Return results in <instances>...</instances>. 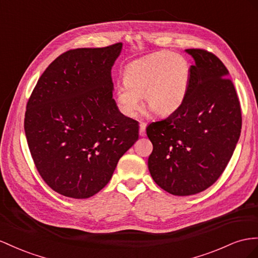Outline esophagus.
I'll return each instance as SVG.
<instances>
[{"instance_id": "34e87169", "label": "esophagus", "mask_w": 258, "mask_h": 258, "mask_svg": "<svg viewBox=\"0 0 258 258\" xmlns=\"http://www.w3.org/2000/svg\"><path fill=\"white\" fill-rule=\"evenodd\" d=\"M145 128H146V124L144 122L140 123V130H139V134H140L141 137L145 136Z\"/></svg>"}]
</instances>
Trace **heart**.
<instances>
[{
	"mask_svg": "<svg viewBox=\"0 0 258 258\" xmlns=\"http://www.w3.org/2000/svg\"><path fill=\"white\" fill-rule=\"evenodd\" d=\"M190 68L179 54L161 52L131 61L123 71V82L115 89L117 107L134 117L141 106L158 116L170 115L183 103L189 88Z\"/></svg>",
	"mask_w": 258,
	"mask_h": 258,
	"instance_id": "b5f03b06",
	"label": "heart"
}]
</instances>
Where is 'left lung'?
Here are the masks:
<instances>
[{"label":"left lung","instance_id":"obj_1","mask_svg":"<svg viewBox=\"0 0 258 258\" xmlns=\"http://www.w3.org/2000/svg\"><path fill=\"white\" fill-rule=\"evenodd\" d=\"M189 88L181 106L163 120L151 122L153 144L149 170L156 184L185 197L214 184L230 161L242 127L241 106L228 69L204 48H187Z\"/></svg>","mask_w":258,"mask_h":258}]
</instances>
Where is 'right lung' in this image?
<instances>
[{
	"mask_svg": "<svg viewBox=\"0 0 258 258\" xmlns=\"http://www.w3.org/2000/svg\"><path fill=\"white\" fill-rule=\"evenodd\" d=\"M121 47L60 54L28 100L25 132L33 163L64 197L88 199L101 191L139 139V122L122 115L113 99L110 71Z\"/></svg>",
	"mask_w": 258,
	"mask_h": 258,
	"instance_id": "add662e5",
	"label": "right lung"
}]
</instances>
